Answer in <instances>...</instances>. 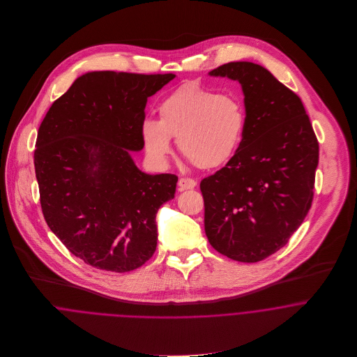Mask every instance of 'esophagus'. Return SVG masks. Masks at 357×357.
<instances>
[{
    "label": "esophagus",
    "mask_w": 357,
    "mask_h": 357,
    "mask_svg": "<svg viewBox=\"0 0 357 357\" xmlns=\"http://www.w3.org/2000/svg\"><path fill=\"white\" fill-rule=\"evenodd\" d=\"M197 187V181L194 178L190 177H181L178 180V190L184 191V190H192Z\"/></svg>",
    "instance_id": "34e87169"
}]
</instances>
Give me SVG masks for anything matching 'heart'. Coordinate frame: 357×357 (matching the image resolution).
Here are the masks:
<instances>
[{
    "instance_id": "heart-1",
    "label": "heart",
    "mask_w": 357,
    "mask_h": 357,
    "mask_svg": "<svg viewBox=\"0 0 357 357\" xmlns=\"http://www.w3.org/2000/svg\"><path fill=\"white\" fill-rule=\"evenodd\" d=\"M159 119H144L142 137L147 153L165 162L172 153L170 139L195 167L224 165L238 150L246 125L241 102L220 95L197 82H187L170 92L158 105Z\"/></svg>"
}]
</instances>
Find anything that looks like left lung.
Returning <instances> with one entry per match:
<instances>
[{
	"label": "left lung",
	"mask_w": 357,
	"mask_h": 357,
	"mask_svg": "<svg viewBox=\"0 0 357 357\" xmlns=\"http://www.w3.org/2000/svg\"><path fill=\"white\" fill-rule=\"evenodd\" d=\"M210 75L239 81L246 125L235 155L201 181L204 232L220 255L262 261L289 242L312 206L319 142L301 99L262 66L231 61Z\"/></svg>",
	"instance_id": "8db88e82"
}]
</instances>
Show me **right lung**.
I'll list each match as a JSON object with an SVG mask.
<instances>
[{"instance_id":"add662e5","label":"right lung","mask_w":357,"mask_h":357,"mask_svg":"<svg viewBox=\"0 0 357 357\" xmlns=\"http://www.w3.org/2000/svg\"><path fill=\"white\" fill-rule=\"evenodd\" d=\"M174 77L88 73L41 122L34 167L43 214L67 250L88 265L129 272L155 253V217L174 198L178 177L143 173L129 150L144 147L147 99Z\"/></svg>"}]
</instances>
